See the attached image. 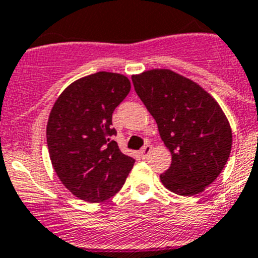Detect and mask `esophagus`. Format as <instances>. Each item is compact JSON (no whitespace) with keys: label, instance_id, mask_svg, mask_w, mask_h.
<instances>
[{"label":"esophagus","instance_id":"esophagus-1","mask_svg":"<svg viewBox=\"0 0 258 258\" xmlns=\"http://www.w3.org/2000/svg\"><path fill=\"white\" fill-rule=\"evenodd\" d=\"M151 145H149V143H147V145H145L142 147V149H141V151H140V154H141V156L143 157V159H145V157H147V155L150 154V151H151Z\"/></svg>","mask_w":258,"mask_h":258}]
</instances>
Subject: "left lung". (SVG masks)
Returning a JSON list of instances; mask_svg holds the SVG:
<instances>
[{"label": "left lung", "mask_w": 258, "mask_h": 258, "mask_svg": "<svg viewBox=\"0 0 258 258\" xmlns=\"http://www.w3.org/2000/svg\"><path fill=\"white\" fill-rule=\"evenodd\" d=\"M132 81L172 154L169 169L160 174L164 186L183 197L206 190L231 152V127L220 104L192 80L170 70L146 71Z\"/></svg>", "instance_id": "left-lung-1"}]
</instances>
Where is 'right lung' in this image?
Instances as JSON below:
<instances>
[{"mask_svg": "<svg viewBox=\"0 0 258 258\" xmlns=\"http://www.w3.org/2000/svg\"><path fill=\"white\" fill-rule=\"evenodd\" d=\"M131 92L124 75L97 72L63 90L46 126L52 168L66 188L89 203L113 197L125 183L134 159L124 155L112 127V113Z\"/></svg>", "mask_w": 258, "mask_h": 258, "instance_id": "obj_1", "label": "right lung"}]
</instances>
